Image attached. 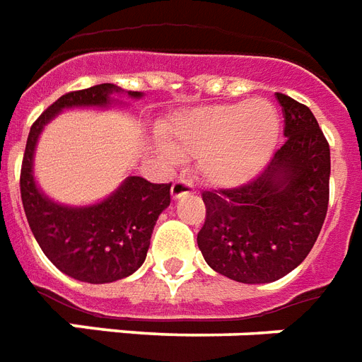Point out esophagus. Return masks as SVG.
Segmentation results:
<instances>
[{
  "mask_svg": "<svg viewBox=\"0 0 362 362\" xmlns=\"http://www.w3.org/2000/svg\"><path fill=\"white\" fill-rule=\"evenodd\" d=\"M190 192H194V185H192V181H187V179H177V181L172 185V196L175 199L181 198V196H185V194H190Z\"/></svg>",
  "mask_w": 362,
  "mask_h": 362,
  "instance_id": "34e87169",
  "label": "esophagus"
}]
</instances>
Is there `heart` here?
I'll return each instance as SVG.
<instances>
[{
	"mask_svg": "<svg viewBox=\"0 0 362 362\" xmlns=\"http://www.w3.org/2000/svg\"><path fill=\"white\" fill-rule=\"evenodd\" d=\"M170 147L183 155H202L199 170L216 187H239L259 173L274 151L280 115L273 104H213L185 112L170 127ZM170 155V149L164 147Z\"/></svg>",
	"mask_w": 362,
	"mask_h": 362,
	"instance_id": "1",
	"label": "heart"
}]
</instances>
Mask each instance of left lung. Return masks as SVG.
<instances>
[{
	"label": "left lung",
	"instance_id": "left-lung-1",
	"mask_svg": "<svg viewBox=\"0 0 362 362\" xmlns=\"http://www.w3.org/2000/svg\"><path fill=\"white\" fill-rule=\"evenodd\" d=\"M288 140L258 177L204 190L198 233L204 259L243 284H267L293 271L314 247L329 205L331 151L308 106L276 93Z\"/></svg>",
	"mask_w": 362,
	"mask_h": 362
}]
</instances>
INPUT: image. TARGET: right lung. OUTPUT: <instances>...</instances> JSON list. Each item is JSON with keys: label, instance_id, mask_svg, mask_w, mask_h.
Returning <instances> with one entry per match:
<instances>
[{"label": "right lung", "instance_id": "1", "mask_svg": "<svg viewBox=\"0 0 362 362\" xmlns=\"http://www.w3.org/2000/svg\"><path fill=\"white\" fill-rule=\"evenodd\" d=\"M112 95L140 99L144 93L100 83L48 106L31 125L20 172L22 204L39 247L62 273L89 284L115 282L141 267L158 215L172 199V183L155 185L138 175H129L108 198L86 207L56 204L35 183V147L42 129L65 108H108L117 103Z\"/></svg>", "mask_w": 362, "mask_h": 362}]
</instances>
